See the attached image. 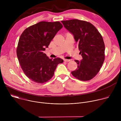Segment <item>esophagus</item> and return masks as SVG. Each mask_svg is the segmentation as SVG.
Here are the masks:
<instances>
[{"label":"esophagus","mask_w":121,"mask_h":121,"mask_svg":"<svg viewBox=\"0 0 121 121\" xmlns=\"http://www.w3.org/2000/svg\"><path fill=\"white\" fill-rule=\"evenodd\" d=\"M64 60L65 62H69V61H70V59H64Z\"/></svg>","instance_id":"34e87169"}]
</instances>
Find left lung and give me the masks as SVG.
<instances>
[{
  "mask_svg": "<svg viewBox=\"0 0 121 121\" xmlns=\"http://www.w3.org/2000/svg\"><path fill=\"white\" fill-rule=\"evenodd\" d=\"M61 22L73 35L82 57L80 61L75 60L78 68L71 72L72 75L82 81L91 79L99 71L105 59V45L102 36L89 22L77 19Z\"/></svg>",
  "mask_w": 121,
  "mask_h": 121,
  "instance_id": "obj_1",
  "label": "left lung"
}]
</instances>
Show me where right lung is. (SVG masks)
I'll use <instances>...</instances> for the list:
<instances>
[{
    "mask_svg": "<svg viewBox=\"0 0 121 121\" xmlns=\"http://www.w3.org/2000/svg\"><path fill=\"white\" fill-rule=\"evenodd\" d=\"M63 27L59 22H41L26 29L21 34L17 55L26 76L38 83L52 78L57 65L63 62L60 58L50 59L43 53L57 32Z\"/></svg>",
    "mask_w": 121,
    "mask_h": 121,
    "instance_id": "obj_1",
    "label": "right lung"
}]
</instances>
